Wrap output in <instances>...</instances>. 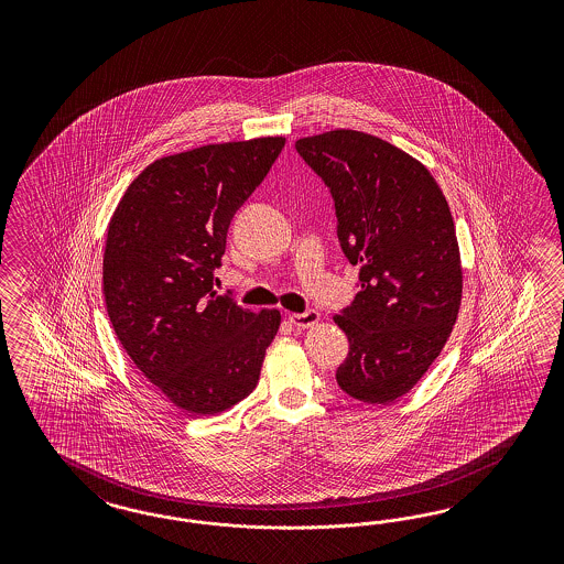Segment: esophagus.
<instances>
[{
  "instance_id": "obj_1",
  "label": "esophagus",
  "mask_w": 564,
  "mask_h": 564,
  "mask_svg": "<svg viewBox=\"0 0 564 564\" xmlns=\"http://www.w3.org/2000/svg\"><path fill=\"white\" fill-rule=\"evenodd\" d=\"M290 323L297 328H307L321 323V314L316 310H307L304 314H290Z\"/></svg>"
}]
</instances>
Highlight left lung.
I'll use <instances>...</instances> for the list:
<instances>
[{"mask_svg":"<svg viewBox=\"0 0 564 564\" xmlns=\"http://www.w3.org/2000/svg\"><path fill=\"white\" fill-rule=\"evenodd\" d=\"M295 149L330 189L343 252L359 264L361 291L333 318L349 339L337 382L364 403H393L457 323L463 269L451 208L426 165L382 138L330 130Z\"/></svg>","mask_w":564,"mask_h":564,"instance_id":"left-lung-1","label":"left lung"}]
</instances>
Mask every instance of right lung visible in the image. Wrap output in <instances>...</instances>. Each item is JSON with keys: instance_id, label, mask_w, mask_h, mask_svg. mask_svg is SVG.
Wrapping results in <instances>:
<instances>
[{"instance_id": "add662e5", "label": "right lung", "mask_w": 564, "mask_h": 564, "mask_svg": "<svg viewBox=\"0 0 564 564\" xmlns=\"http://www.w3.org/2000/svg\"><path fill=\"white\" fill-rule=\"evenodd\" d=\"M285 138L206 144L156 159L121 196L105 241L102 293L126 354L180 410L213 415L257 389L279 310L213 290L227 229Z\"/></svg>"}]
</instances>
